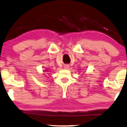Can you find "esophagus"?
Segmentation results:
<instances>
[{
	"label": "esophagus",
	"mask_w": 127,
	"mask_h": 127,
	"mask_svg": "<svg viewBox=\"0 0 127 127\" xmlns=\"http://www.w3.org/2000/svg\"><path fill=\"white\" fill-rule=\"evenodd\" d=\"M69 68V65H64V69H68Z\"/></svg>",
	"instance_id": "34e87169"
}]
</instances>
